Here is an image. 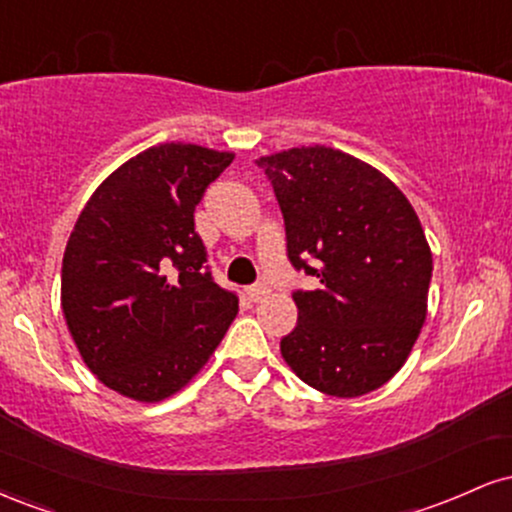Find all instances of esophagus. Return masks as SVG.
<instances>
[{
	"label": "esophagus",
	"instance_id": "esophagus-1",
	"mask_svg": "<svg viewBox=\"0 0 512 512\" xmlns=\"http://www.w3.org/2000/svg\"><path fill=\"white\" fill-rule=\"evenodd\" d=\"M267 296H269V286L267 284H255V286H250V289H248V298L252 303H260Z\"/></svg>",
	"mask_w": 512,
	"mask_h": 512
}]
</instances>
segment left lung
<instances>
[{
    "label": "left lung",
    "mask_w": 512,
    "mask_h": 512,
    "mask_svg": "<svg viewBox=\"0 0 512 512\" xmlns=\"http://www.w3.org/2000/svg\"><path fill=\"white\" fill-rule=\"evenodd\" d=\"M284 214L286 252L317 289L296 291L281 339L293 373L332 397L378 390L407 361L428 308L433 257L419 216L380 170L330 146L257 158Z\"/></svg>",
    "instance_id": "obj_1"
}]
</instances>
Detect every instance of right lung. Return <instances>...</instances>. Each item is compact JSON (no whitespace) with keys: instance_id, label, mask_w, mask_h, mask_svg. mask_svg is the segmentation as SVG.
Returning a JSON list of instances; mask_svg holds the SVG:
<instances>
[{"instance_id":"right-lung-1","label":"right lung","mask_w":512,"mask_h":512,"mask_svg":"<svg viewBox=\"0 0 512 512\" xmlns=\"http://www.w3.org/2000/svg\"><path fill=\"white\" fill-rule=\"evenodd\" d=\"M233 154L158 144L110 173L76 219L62 260V313L110 390L161 402L202 370L238 313L195 231V207Z\"/></svg>"}]
</instances>
